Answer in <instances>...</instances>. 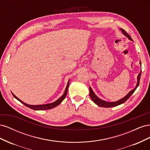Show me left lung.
<instances>
[{
	"label": "left lung",
	"instance_id": "8db88e82",
	"mask_svg": "<svg viewBox=\"0 0 150 150\" xmlns=\"http://www.w3.org/2000/svg\"><path fill=\"white\" fill-rule=\"evenodd\" d=\"M120 30H121L122 34L125 35L126 37L128 38V39H129L130 40H132V41H133V39H131V38L130 37V35L128 33H127L125 30H123L122 29H120ZM139 64H140V66H142V63H141V62H139ZM141 74H142V71H140L139 74L138 75V77H137V85H136V87L133 90H131V91H129L128 94H127L124 98H122V99H120V100H118V101H115V102H108V101L103 100V99L98 98L96 96V95L95 94V93H94L92 88H91L90 86H89V96L91 97V98L95 104H97L98 106H100V107L110 108V107H115V106H116L120 105V104L124 103L127 100V99H128L131 96V95L133 94V93L134 92V91L137 89V88H138V86H139V80H140Z\"/></svg>",
	"mask_w": 150,
	"mask_h": 150
}]
</instances>
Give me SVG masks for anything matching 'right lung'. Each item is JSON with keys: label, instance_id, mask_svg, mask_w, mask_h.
Masks as SVG:
<instances>
[{"label": "right lung", "instance_id": "obj_1", "mask_svg": "<svg viewBox=\"0 0 150 150\" xmlns=\"http://www.w3.org/2000/svg\"><path fill=\"white\" fill-rule=\"evenodd\" d=\"M69 80L68 81V83L67 84V86H66V89L64 91V94H62V96L59 98L57 100H56V101H54L52 103H48V104H39V105H31V104H26L25 103L23 102L22 101H21V99H19V98H18L17 96H16L14 94H13L12 93V95L16 99H17L18 101H19L21 103H22L23 104H24V105L27 107H28L30 109H32V110H36V111H39V110H50V109H52V108H55L56 106H58L59 104H60L61 103V102L64 100V98H66V94L67 93V89H68V88H69Z\"/></svg>", "mask_w": 150, "mask_h": 150}]
</instances>
